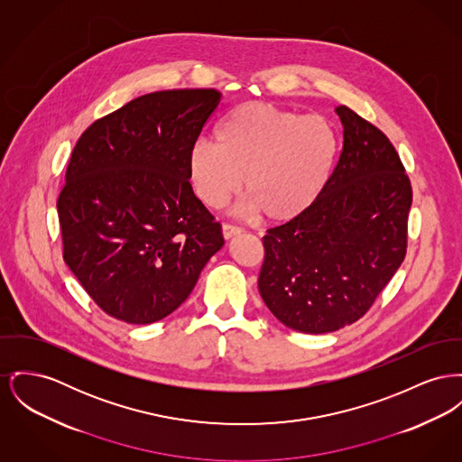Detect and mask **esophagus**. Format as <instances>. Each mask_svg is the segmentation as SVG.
Instances as JSON below:
<instances>
[{"label": "esophagus", "instance_id": "34e87169", "mask_svg": "<svg viewBox=\"0 0 462 462\" xmlns=\"http://www.w3.org/2000/svg\"><path fill=\"white\" fill-rule=\"evenodd\" d=\"M245 230L241 228V226H236V225H228V223H225L223 225V237L228 241V239H232V237H236V236H241Z\"/></svg>", "mask_w": 462, "mask_h": 462}]
</instances>
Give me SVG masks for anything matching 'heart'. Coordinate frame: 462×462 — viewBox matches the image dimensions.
<instances>
[{
  "mask_svg": "<svg viewBox=\"0 0 462 462\" xmlns=\"http://www.w3.org/2000/svg\"><path fill=\"white\" fill-rule=\"evenodd\" d=\"M217 144L195 141L189 150V178L195 195L221 208L243 189L247 213L271 223L305 215L326 189L338 159V134L321 115L249 101L217 124Z\"/></svg>",
  "mask_w": 462,
  "mask_h": 462,
  "instance_id": "obj_1",
  "label": "heart"
}]
</instances>
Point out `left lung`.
<instances>
[{"instance_id":"1","label":"left lung","mask_w":462,"mask_h":462,"mask_svg":"<svg viewBox=\"0 0 462 462\" xmlns=\"http://www.w3.org/2000/svg\"><path fill=\"white\" fill-rule=\"evenodd\" d=\"M344 146L321 197L301 217L267 230L260 295L301 333L357 321L407 253L411 187L394 146L347 106L335 108Z\"/></svg>"}]
</instances>
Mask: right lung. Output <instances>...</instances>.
Masks as SVG:
<instances>
[{"instance_id":"add662e5","label":"right lung","mask_w":462,"mask_h":462,"mask_svg":"<svg viewBox=\"0 0 462 462\" xmlns=\"http://www.w3.org/2000/svg\"><path fill=\"white\" fill-rule=\"evenodd\" d=\"M219 101L215 88L144 94L94 122L71 153L57 200L64 262L115 319L174 312L225 245L189 181V150Z\"/></svg>"}]
</instances>
